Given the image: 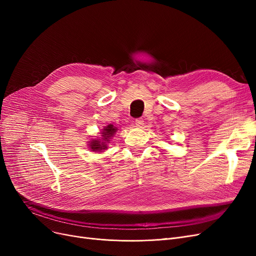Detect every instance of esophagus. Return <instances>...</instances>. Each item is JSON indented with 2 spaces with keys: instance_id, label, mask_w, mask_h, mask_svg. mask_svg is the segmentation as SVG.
Here are the masks:
<instances>
[{
  "instance_id": "obj_1",
  "label": "esophagus",
  "mask_w": 256,
  "mask_h": 256,
  "mask_svg": "<svg viewBox=\"0 0 256 256\" xmlns=\"http://www.w3.org/2000/svg\"><path fill=\"white\" fill-rule=\"evenodd\" d=\"M143 124H144V121H143L142 118H138V119L135 120V126H136L141 128Z\"/></svg>"
}]
</instances>
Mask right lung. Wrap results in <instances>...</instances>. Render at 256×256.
Returning a JSON list of instances; mask_svg holds the SVG:
<instances>
[{
    "label": "right lung",
    "mask_w": 256,
    "mask_h": 256,
    "mask_svg": "<svg viewBox=\"0 0 256 256\" xmlns=\"http://www.w3.org/2000/svg\"><path fill=\"white\" fill-rule=\"evenodd\" d=\"M117 128L113 126V124H109L104 128L102 132V140L98 139V140H91L89 142V147L90 150L93 152H102L106 150L108 147V143H109L110 139L114 136V134L116 132Z\"/></svg>",
    "instance_id": "1"
}]
</instances>
